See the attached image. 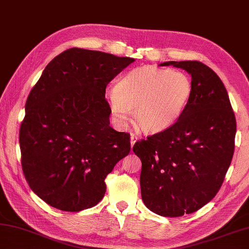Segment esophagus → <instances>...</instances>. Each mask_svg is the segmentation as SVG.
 Segmentation results:
<instances>
[{
    "mask_svg": "<svg viewBox=\"0 0 249 249\" xmlns=\"http://www.w3.org/2000/svg\"><path fill=\"white\" fill-rule=\"evenodd\" d=\"M137 139H138V137L136 136V135L130 134V146H132V148H133V146L135 144V142H136Z\"/></svg>",
    "mask_w": 249,
    "mask_h": 249,
    "instance_id": "1",
    "label": "esophagus"
}]
</instances>
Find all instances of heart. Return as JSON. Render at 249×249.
Instances as JSON below:
<instances>
[{
  "instance_id": "b5f03b06",
  "label": "heart",
  "mask_w": 249,
  "mask_h": 249,
  "mask_svg": "<svg viewBox=\"0 0 249 249\" xmlns=\"http://www.w3.org/2000/svg\"><path fill=\"white\" fill-rule=\"evenodd\" d=\"M192 80L179 71L143 66L122 76L107 93L112 115L125 127L133 116L146 133H158L174 125L192 96Z\"/></svg>"
}]
</instances>
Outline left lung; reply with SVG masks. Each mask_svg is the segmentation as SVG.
Returning <instances> with one entry per match:
<instances>
[{"label":"left lung","mask_w":249,"mask_h":249,"mask_svg":"<svg viewBox=\"0 0 249 249\" xmlns=\"http://www.w3.org/2000/svg\"><path fill=\"white\" fill-rule=\"evenodd\" d=\"M192 76V96L171 127L134 144L142 160L140 189L149 210L182 216L213 198L231 164L236 120L222 80L198 61L164 62Z\"/></svg>","instance_id":"left-lung-1"}]
</instances>
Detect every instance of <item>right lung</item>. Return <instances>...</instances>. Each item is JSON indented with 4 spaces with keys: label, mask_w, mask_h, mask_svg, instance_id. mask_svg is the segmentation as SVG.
I'll use <instances>...</instances> for the list:
<instances>
[{
    "label": "right lung",
    "mask_w": 249,
    "mask_h": 249,
    "mask_svg": "<svg viewBox=\"0 0 249 249\" xmlns=\"http://www.w3.org/2000/svg\"><path fill=\"white\" fill-rule=\"evenodd\" d=\"M135 60L79 48L55 56L26 101L21 168L36 195L77 212L105 196V179L130 151L128 133L110 126L107 84Z\"/></svg>",
    "instance_id": "add662e5"
}]
</instances>
